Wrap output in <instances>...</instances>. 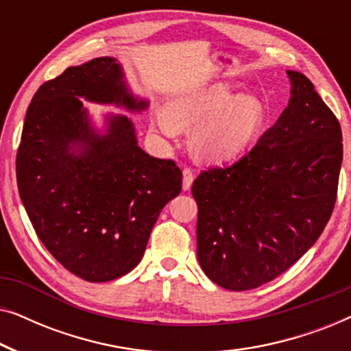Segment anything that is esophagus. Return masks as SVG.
Instances as JSON below:
<instances>
[{"label": "esophagus", "mask_w": 351, "mask_h": 351, "mask_svg": "<svg viewBox=\"0 0 351 351\" xmlns=\"http://www.w3.org/2000/svg\"><path fill=\"white\" fill-rule=\"evenodd\" d=\"M195 180V172L190 167H185L184 169V190H190L191 184Z\"/></svg>", "instance_id": "1"}]
</instances>
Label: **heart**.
Listing matches in <instances>:
<instances>
[{"label": "heart", "instance_id": "1", "mask_svg": "<svg viewBox=\"0 0 351 351\" xmlns=\"http://www.w3.org/2000/svg\"><path fill=\"white\" fill-rule=\"evenodd\" d=\"M265 113L261 97L233 95L228 84L220 83L176 99L167 114L158 117V126L166 136H176L177 128L198 124L193 132L196 152L209 160H227L256 137Z\"/></svg>", "mask_w": 351, "mask_h": 351}]
</instances>
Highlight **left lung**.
Returning <instances> with one entry per match:
<instances>
[{
    "mask_svg": "<svg viewBox=\"0 0 351 351\" xmlns=\"http://www.w3.org/2000/svg\"><path fill=\"white\" fill-rule=\"evenodd\" d=\"M289 105L233 165L196 177V254L230 291L273 281L316 243L337 199L342 129L315 86L287 71Z\"/></svg>",
    "mask_w": 351,
    "mask_h": 351,
    "instance_id": "obj_1",
    "label": "left lung"
}]
</instances>
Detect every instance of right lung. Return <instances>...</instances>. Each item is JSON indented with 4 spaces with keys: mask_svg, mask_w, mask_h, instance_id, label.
I'll return each instance as SVG.
<instances>
[{
    "mask_svg": "<svg viewBox=\"0 0 351 351\" xmlns=\"http://www.w3.org/2000/svg\"><path fill=\"white\" fill-rule=\"evenodd\" d=\"M80 97L131 112L148 105L129 93L112 57L46 81L27 108L17 186L52 257L86 281L104 282L142 261L161 209L180 193L182 171L147 155L126 117L112 114L107 134L95 132Z\"/></svg>",
    "mask_w": 351,
    "mask_h": 351,
    "instance_id": "right-lung-1",
    "label": "right lung"
}]
</instances>
